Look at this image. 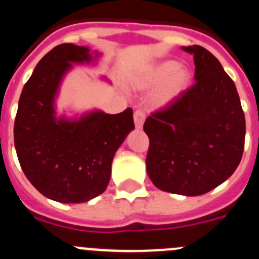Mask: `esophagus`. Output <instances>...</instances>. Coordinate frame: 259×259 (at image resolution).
Returning <instances> with one entry per match:
<instances>
[{
    "label": "esophagus",
    "mask_w": 259,
    "mask_h": 259,
    "mask_svg": "<svg viewBox=\"0 0 259 259\" xmlns=\"http://www.w3.org/2000/svg\"><path fill=\"white\" fill-rule=\"evenodd\" d=\"M144 120H145L144 111H143V110H137V111L134 112V122L137 129H142L143 124H144Z\"/></svg>",
    "instance_id": "1"
}]
</instances>
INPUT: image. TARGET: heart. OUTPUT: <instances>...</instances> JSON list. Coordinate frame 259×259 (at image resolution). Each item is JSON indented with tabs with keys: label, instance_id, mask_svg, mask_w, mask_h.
I'll return each instance as SVG.
<instances>
[{
	"label": "heart",
	"instance_id": "heart-1",
	"mask_svg": "<svg viewBox=\"0 0 259 259\" xmlns=\"http://www.w3.org/2000/svg\"><path fill=\"white\" fill-rule=\"evenodd\" d=\"M192 73L177 60H163L140 74L137 79L139 89L157 87L153 95V104L158 107L169 106L177 101L190 87Z\"/></svg>",
	"mask_w": 259,
	"mask_h": 259
}]
</instances>
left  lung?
Here are the masks:
<instances>
[{
    "label": "left lung",
    "instance_id": "8db88e82",
    "mask_svg": "<svg viewBox=\"0 0 259 259\" xmlns=\"http://www.w3.org/2000/svg\"><path fill=\"white\" fill-rule=\"evenodd\" d=\"M195 84L144 122L149 137L147 172L155 187L185 196L214 190L234 173L244 149L245 117L233 79L200 45Z\"/></svg>",
    "mask_w": 259,
    "mask_h": 259
}]
</instances>
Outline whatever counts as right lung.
Listing matches in <instances>:
<instances>
[{"instance_id": "add662e5", "label": "right lung", "mask_w": 259, "mask_h": 259, "mask_svg": "<svg viewBox=\"0 0 259 259\" xmlns=\"http://www.w3.org/2000/svg\"><path fill=\"white\" fill-rule=\"evenodd\" d=\"M87 47L60 44L40 59L22 89L14 126L15 148L27 180L45 197L63 204L87 202L106 190L111 163L134 130L133 110L78 117L57 116L55 99L73 64L100 57Z\"/></svg>"}]
</instances>
